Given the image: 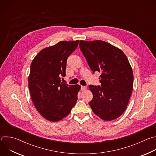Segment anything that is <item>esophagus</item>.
Masks as SVG:
<instances>
[{"mask_svg":"<svg viewBox=\"0 0 156 156\" xmlns=\"http://www.w3.org/2000/svg\"><path fill=\"white\" fill-rule=\"evenodd\" d=\"M81 89L82 91H85V90H87V87H86V86H81Z\"/></svg>","mask_w":156,"mask_h":156,"instance_id":"34e87169","label":"esophagus"}]
</instances>
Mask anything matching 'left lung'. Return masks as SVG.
<instances>
[{
    "instance_id": "8db88e82",
    "label": "left lung",
    "mask_w": 156,
    "mask_h": 156,
    "mask_svg": "<svg viewBox=\"0 0 156 156\" xmlns=\"http://www.w3.org/2000/svg\"><path fill=\"white\" fill-rule=\"evenodd\" d=\"M80 48L91 70L98 72L101 86H89L93 94L90 105L105 121L119 117L126 110L133 87V73L123 52L107 42L80 41Z\"/></svg>"
}]
</instances>
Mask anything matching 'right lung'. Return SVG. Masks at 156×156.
I'll return each instance as SVG.
<instances>
[{
  "mask_svg": "<svg viewBox=\"0 0 156 156\" xmlns=\"http://www.w3.org/2000/svg\"><path fill=\"white\" fill-rule=\"evenodd\" d=\"M78 42L60 41L42 49L31 62L28 76L31 100L39 114L49 121L63 119L76 103L80 85L63 83L60 76H65L66 60Z\"/></svg>",
  "mask_w": 156,
  "mask_h": 156,
  "instance_id": "1",
  "label": "right lung"
}]
</instances>
